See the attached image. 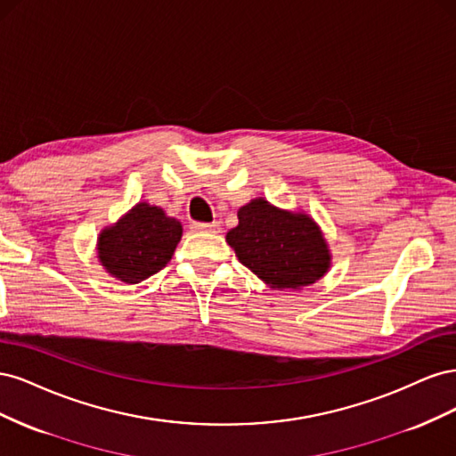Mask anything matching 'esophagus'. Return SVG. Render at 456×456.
Returning a JSON list of instances; mask_svg holds the SVG:
<instances>
[{"label":"esophagus","instance_id":"obj_1","mask_svg":"<svg viewBox=\"0 0 456 456\" xmlns=\"http://www.w3.org/2000/svg\"><path fill=\"white\" fill-rule=\"evenodd\" d=\"M190 228L194 232H218L220 224L218 223H191Z\"/></svg>","mask_w":456,"mask_h":456}]
</instances>
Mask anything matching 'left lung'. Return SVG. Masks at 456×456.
<instances>
[{
  "instance_id": "left-lung-1",
  "label": "left lung",
  "mask_w": 456,
  "mask_h": 456,
  "mask_svg": "<svg viewBox=\"0 0 456 456\" xmlns=\"http://www.w3.org/2000/svg\"><path fill=\"white\" fill-rule=\"evenodd\" d=\"M240 224L226 236L243 266L273 289H300L329 268L327 243L308 215L253 200L238 211Z\"/></svg>"
}]
</instances>
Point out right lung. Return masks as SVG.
<instances>
[{"label":"right lung","instance_id":"right-lung-1","mask_svg":"<svg viewBox=\"0 0 456 456\" xmlns=\"http://www.w3.org/2000/svg\"><path fill=\"white\" fill-rule=\"evenodd\" d=\"M183 226L159 207L139 203L99 238L102 266L126 283H139L171 260Z\"/></svg>","mask_w":456,"mask_h":456}]
</instances>
